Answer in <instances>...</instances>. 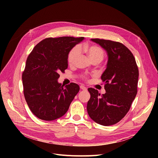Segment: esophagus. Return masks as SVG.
I'll return each mask as SVG.
<instances>
[{"instance_id": "34e87169", "label": "esophagus", "mask_w": 158, "mask_h": 158, "mask_svg": "<svg viewBox=\"0 0 158 158\" xmlns=\"http://www.w3.org/2000/svg\"><path fill=\"white\" fill-rule=\"evenodd\" d=\"M80 88H81V89H82V90H85V91H86V90H87V88L85 87V86H82V85L80 86Z\"/></svg>"}]
</instances>
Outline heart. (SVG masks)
<instances>
[{
  "label": "heart",
  "instance_id": "heart-1",
  "mask_svg": "<svg viewBox=\"0 0 158 158\" xmlns=\"http://www.w3.org/2000/svg\"><path fill=\"white\" fill-rule=\"evenodd\" d=\"M85 52L92 62L100 63L104 58V52L103 49L97 45H85L83 47ZM81 52V49L79 47H75L69 52L67 60L70 64H73L76 62L77 58Z\"/></svg>",
  "mask_w": 158,
  "mask_h": 158
}]
</instances>
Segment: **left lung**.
Returning a JSON list of instances; mask_svg holds the SVG:
<instances>
[{
	"instance_id": "left-lung-1",
	"label": "left lung",
	"mask_w": 158,
	"mask_h": 158,
	"mask_svg": "<svg viewBox=\"0 0 158 158\" xmlns=\"http://www.w3.org/2000/svg\"><path fill=\"white\" fill-rule=\"evenodd\" d=\"M107 52L106 69L101 76L106 93L101 96L89 88L87 111L96 123L109 126L120 121L129 111L137 94L139 72L135 57L121 43L111 40L91 39Z\"/></svg>"
}]
</instances>
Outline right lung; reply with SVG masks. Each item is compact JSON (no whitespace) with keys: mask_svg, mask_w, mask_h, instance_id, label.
Returning a JSON list of instances; mask_svg holds the SVG:
<instances>
[{"mask_svg":"<svg viewBox=\"0 0 158 158\" xmlns=\"http://www.w3.org/2000/svg\"><path fill=\"white\" fill-rule=\"evenodd\" d=\"M84 37L48 38L38 43L29 55L22 73L23 94L29 109L38 118L51 121L67 112L79 86H65L57 81L68 68L71 49Z\"/></svg>","mask_w":158,"mask_h":158,"instance_id":"right-lung-1","label":"right lung"}]
</instances>
